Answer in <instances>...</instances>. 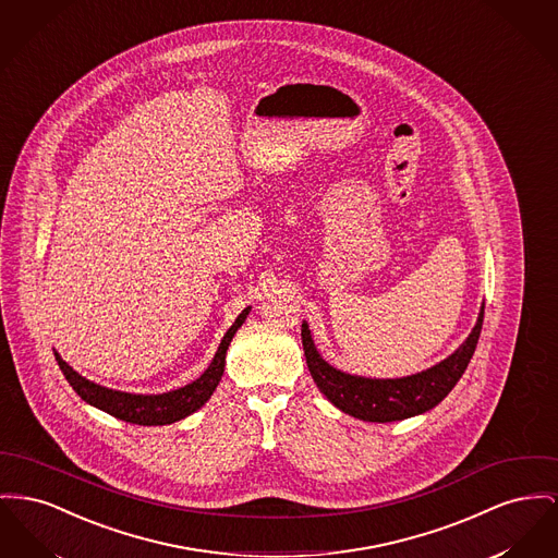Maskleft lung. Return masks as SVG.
<instances>
[{
    "label": "left lung",
    "instance_id": "1",
    "mask_svg": "<svg viewBox=\"0 0 558 558\" xmlns=\"http://www.w3.org/2000/svg\"><path fill=\"white\" fill-rule=\"evenodd\" d=\"M483 316L485 305L481 307L478 320L468 339L449 359L400 379H371L337 371L318 354L307 323L301 325V341L312 379L339 411L362 422L388 424L426 413L456 388L476 350Z\"/></svg>",
    "mask_w": 558,
    "mask_h": 558
}]
</instances>
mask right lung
Segmentation results:
<instances>
[{
  "label": "right lung",
  "instance_id": "add662e5",
  "mask_svg": "<svg viewBox=\"0 0 558 558\" xmlns=\"http://www.w3.org/2000/svg\"><path fill=\"white\" fill-rule=\"evenodd\" d=\"M248 312H251V307H246L235 318V323L221 339L215 359L196 381H192L179 390H170V392L131 393L109 390L105 386H99V384L82 377L80 373H75L57 352H54V356H57V362H59L69 386L88 404L97 407L100 411H105L122 422L136 424V426H166V424H174V422L185 420L187 415L196 413L197 409L204 407V402L213 396L215 388L221 381L223 368H226V354H228L231 339H233L235 330L242 327V323L246 320Z\"/></svg>",
  "mask_w": 558,
  "mask_h": 558
}]
</instances>
